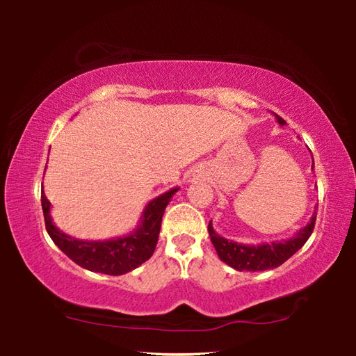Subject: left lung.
I'll use <instances>...</instances> for the list:
<instances>
[{"mask_svg":"<svg viewBox=\"0 0 356 356\" xmlns=\"http://www.w3.org/2000/svg\"><path fill=\"white\" fill-rule=\"evenodd\" d=\"M278 122L282 125L286 120L276 116ZM314 161V160H312ZM316 225V213L312 215L311 222H308L301 231L293 236L292 238L284 240V242L276 243H265L259 246H248L242 243H236L232 240H226L225 237H220L218 234L213 231L212 225L209 222V236L215 246L216 252L222 262L231 265L232 268L238 270V272H262V270H270L280 267L284 264L289 257H292L301 246H303L308 238L311 237L312 231H314Z\"/></svg>","mask_w":356,"mask_h":356,"instance_id":"left-lung-1","label":"left lung"}]
</instances>
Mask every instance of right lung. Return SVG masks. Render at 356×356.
I'll return each instance as SVG.
<instances>
[{
  "label": "right lung",
  "instance_id": "right-lung-1",
  "mask_svg": "<svg viewBox=\"0 0 356 356\" xmlns=\"http://www.w3.org/2000/svg\"><path fill=\"white\" fill-rule=\"evenodd\" d=\"M176 191L177 188H172L150 201L144 210L140 229H136L134 234L122 238L106 240V242H84V240H75L65 236L53 225L50 218V201L47 200L44 191L40 193V201L48 236L65 256L91 272L118 276L140 267L154 254L156 242H159L161 218Z\"/></svg>",
  "mask_w": 356,
  "mask_h": 356
}]
</instances>
